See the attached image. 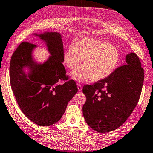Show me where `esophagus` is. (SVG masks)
Here are the masks:
<instances>
[{
	"label": "esophagus",
	"mask_w": 153,
	"mask_h": 153,
	"mask_svg": "<svg viewBox=\"0 0 153 153\" xmlns=\"http://www.w3.org/2000/svg\"><path fill=\"white\" fill-rule=\"evenodd\" d=\"M77 88H78V90H79V91H81L82 89V85L80 84H77Z\"/></svg>",
	"instance_id": "34e87169"
}]
</instances>
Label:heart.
Wrapping results in <instances>:
<instances>
[{
    "label": "heart",
    "instance_id": "b5f03b06",
    "mask_svg": "<svg viewBox=\"0 0 153 153\" xmlns=\"http://www.w3.org/2000/svg\"><path fill=\"white\" fill-rule=\"evenodd\" d=\"M117 48L105 41L85 38L71 44L63 56L64 64L71 69L79 66L84 60V65L71 73L78 82L102 80L112 73L120 62Z\"/></svg>",
    "mask_w": 153,
    "mask_h": 153
}]
</instances>
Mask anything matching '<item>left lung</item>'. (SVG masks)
Masks as SVG:
<instances>
[{
  "instance_id": "left-lung-1",
  "label": "left lung",
  "mask_w": 153,
  "mask_h": 153,
  "mask_svg": "<svg viewBox=\"0 0 153 153\" xmlns=\"http://www.w3.org/2000/svg\"><path fill=\"white\" fill-rule=\"evenodd\" d=\"M124 65L93 85H85L83 115L87 124L99 133L118 128L134 110L140 97L144 71L138 56H126Z\"/></svg>"
}]
</instances>
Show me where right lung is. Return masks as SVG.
Segmentation results:
<instances>
[{
    "label": "right lung",
    "instance_id": "obj_1",
    "mask_svg": "<svg viewBox=\"0 0 153 153\" xmlns=\"http://www.w3.org/2000/svg\"><path fill=\"white\" fill-rule=\"evenodd\" d=\"M34 35L45 42L51 56L43 64H38L32 57L36 45L22 42L11 58L10 84L26 117L45 126L60 120L78 88L75 82L69 80L62 64L64 47L60 33L49 32ZM25 67L29 70L28 75L24 71Z\"/></svg>",
    "mask_w": 153,
    "mask_h": 153
}]
</instances>
